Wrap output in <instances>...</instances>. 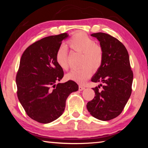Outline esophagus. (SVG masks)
Segmentation results:
<instances>
[{"instance_id":"esophagus-1","label":"esophagus","mask_w":148,"mask_h":148,"mask_svg":"<svg viewBox=\"0 0 148 148\" xmlns=\"http://www.w3.org/2000/svg\"><path fill=\"white\" fill-rule=\"evenodd\" d=\"M84 89H85V87L82 86H79V91H83Z\"/></svg>"}]
</instances>
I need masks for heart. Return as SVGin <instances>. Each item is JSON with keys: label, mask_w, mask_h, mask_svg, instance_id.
<instances>
[{"label": "heart", "mask_w": 148, "mask_h": 148, "mask_svg": "<svg viewBox=\"0 0 148 148\" xmlns=\"http://www.w3.org/2000/svg\"><path fill=\"white\" fill-rule=\"evenodd\" d=\"M67 44L72 50L82 53L80 62L82 66L78 69L72 70L66 75V78L83 84L92 74V70L97 71L101 67L104 58L103 49L101 46L95 44L93 39L84 32L74 34L67 41ZM56 61L62 70H68L66 47L62 46L57 49Z\"/></svg>", "instance_id": "1"}]
</instances>
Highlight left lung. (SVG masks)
Here are the masks:
<instances>
[{
  "mask_svg": "<svg viewBox=\"0 0 148 148\" xmlns=\"http://www.w3.org/2000/svg\"><path fill=\"white\" fill-rule=\"evenodd\" d=\"M98 39L103 49V61L92 82H102L92 89L95 96L87 102V108L92 116L109 121L119 116L131 95L133 79L129 56L126 47L117 38L104 32L91 34Z\"/></svg>",
  "mask_w": 148,
  "mask_h": 148,
  "instance_id": "1",
  "label": "left lung"
}]
</instances>
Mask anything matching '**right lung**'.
Here are the masks:
<instances>
[{"label": "right lung", "instance_id": "obj_1", "mask_svg": "<svg viewBox=\"0 0 148 148\" xmlns=\"http://www.w3.org/2000/svg\"><path fill=\"white\" fill-rule=\"evenodd\" d=\"M68 36L62 33L35 42L25 50L20 60L16 78L17 97L28 116L41 123L61 116L67 97L78 90L72 80L56 84L64 72L57 64L56 54Z\"/></svg>", "mask_w": 148, "mask_h": 148}]
</instances>
